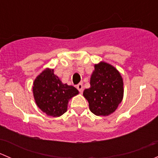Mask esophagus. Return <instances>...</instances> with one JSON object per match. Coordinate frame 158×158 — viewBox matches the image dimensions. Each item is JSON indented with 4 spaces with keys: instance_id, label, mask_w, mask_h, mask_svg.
Masks as SVG:
<instances>
[{
    "instance_id": "esophagus-1",
    "label": "esophagus",
    "mask_w": 158,
    "mask_h": 158,
    "mask_svg": "<svg viewBox=\"0 0 158 158\" xmlns=\"http://www.w3.org/2000/svg\"><path fill=\"white\" fill-rule=\"evenodd\" d=\"M76 88H77L78 90L80 92H82L83 90V85H82V83H79L77 85H76Z\"/></svg>"
}]
</instances>
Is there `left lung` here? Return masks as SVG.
Wrapping results in <instances>:
<instances>
[{
    "mask_svg": "<svg viewBox=\"0 0 158 158\" xmlns=\"http://www.w3.org/2000/svg\"><path fill=\"white\" fill-rule=\"evenodd\" d=\"M123 85L122 76L114 66L105 62L95 64L91 76L90 88L83 92L90 111L98 116H107L114 112L123 98Z\"/></svg>",
    "mask_w": 158,
    "mask_h": 158,
    "instance_id": "obj_1",
    "label": "left lung"
}]
</instances>
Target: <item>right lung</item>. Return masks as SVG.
<instances>
[{
  "label": "right lung",
  "mask_w": 158,
  "mask_h": 158,
  "mask_svg": "<svg viewBox=\"0 0 158 158\" xmlns=\"http://www.w3.org/2000/svg\"><path fill=\"white\" fill-rule=\"evenodd\" d=\"M33 93L36 104L47 115L60 117L67 111L69 99L79 94L73 85L63 84L53 69H46L33 82Z\"/></svg>",
  "instance_id": "obj_1"
}]
</instances>
